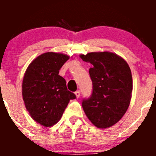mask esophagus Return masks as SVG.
Instances as JSON below:
<instances>
[{"instance_id": "obj_1", "label": "esophagus", "mask_w": 156, "mask_h": 156, "mask_svg": "<svg viewBox=\"0 0 156 156\" xmlns=\"http://www.w3.org/2000/svg\"><path fill=\"white\" fill-rule=\"evenodd\" d=\"M75 94L77 98H80V90H76V91L75 92Z\"/></svg>"}]
</instances>
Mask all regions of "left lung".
Returning <instances> with one entry per match:
<instances>
[{"mask_svg": "<svg viewBox=\"0 0 156 156\" xmlns=\"http://www.w3.org/2000/svg\"><path fill=\"white\" fill-rule=\"evenodd\" d=\"M90 62L93 90L83 99L82 106L90 122L98 128H107L119 122L129 105L133 90L131 71L124 59L112 52L81 55Z\"/></svg>", "mask_w": 156, "mask_h": 156, "instance_id": "obj_1", "label": "left lung"}]
</instances>
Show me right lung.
I'll return each mask as SVG.
<instances>
[{
	"label": "right lung",
	"instance_id": "obj_1",
	"mask_svg": "<svg viewBox=\"0 0 156 156\" xmlns=\"http://www.w3.org/2000/svg\"><path fill=\"white\" fill-rule=\"evenodd\" d=\"M69 56L47 52L35 58L28 66L23 82V98L26 108L36 122L51 126L61 119L75 94L68 90L66 80L59 69Z\"/></svg>",
	"mask_w": 156,
	"mask_h": 156
}]
</instances>
